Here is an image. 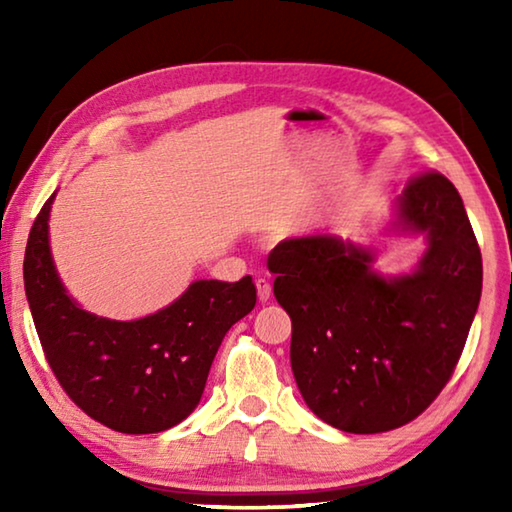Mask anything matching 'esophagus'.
I'll use <instances>...</instances> for the list:
<instances>
[{
  "label": "esophagus",
  "instance_id": "1",
  "mask_svg": "<svg viewBox=\"0 0 512 512\" xmlns=\"http://www.w3.org/2000/svg\"><path fill=\"white\" fill-rule=\"evenodd\" d=\"M257 296L262 302L271 300V293H273V287H271V280H266V277H257Z\"/></svg>",
  "mask_w": 512,
  "mask_h": 512
}]
</instances>
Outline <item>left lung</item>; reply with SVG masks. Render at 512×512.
Segmentation results:
<instances>
[{"label": "left lung", "mask_w": 512, "mask_h": 512, "mask_svg": "<svg viewBox=\"0 0 512 512\" xmlns=\"http://www.w3.org/2000/svg\"><path fill=\"white\" fill-rule=\"evenodd\" d=\"M429 248L411 275L379 277L370 250L334 235L284 239L268 255L291 316V370L320 420L381 433L418 418L452 379L479 307L483 264L463 198L422 171L397 201Z\"/></svg>", "instance_id": "left-lung-1"}]
</instances>
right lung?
I'll use <instances>...</instances> for the list:
<instances>
[{
	"label": "right lung",
	"instance_id": "right-lung-1",
	"mask_svg": "<svg viewBox=\"0 0 512 512\" xmlns=\"http://www.w3.org/2000/svg\"><path fill=\"white\" fill-rule=\"evenodd\" d=\"M42 205L24 253V291L45 359L69 400L119 433L176 427L201 402L219 345L257 302L253 277L198 280L169 307L140 320H108L67 296L49 253Z\"/></svg>",
	"mask_w": 512,
	"mask_h": 512
}]
</instances>
